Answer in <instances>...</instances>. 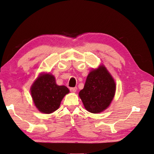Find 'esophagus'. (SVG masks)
Here are the masks:
<instances>
[{
    "instance_id": "esophagus-1",
    "label": "esophagus",
    "mask_w": 154,
    "mask_h": 154,
    "mask_svg": "<svg viewBox=\"0 0 154 154\" xmlns=\"http://www.w3.org/2000/svg\"><path fill=\"white\" fill-rule=\"evenodd\" d=\"M77 90V87H74V88H70V91L72 93H75Z\"/></svg>"
}]
</instances>
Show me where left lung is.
I'll use <instances>...</instances> for the list:
<instances>
[{"label":"left lung","instance_id":"1","mask_svg":"<svg viewBox=\"0 0 154 154\" xmlns=\"http://www.w3.org/2000/svg\"><path fill=\"white\" fill-rule=\"evenodd\" d=\"M116 83L106 67L101 65L90 72L79 93L86 110L94 114L106 110L113 100Z\"/></svg>","mask_w":154,"mask_h":154}]
</instances>
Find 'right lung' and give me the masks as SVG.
I'll list each match as a JSON object with an SVG mask.
<instances>
[{"label":"right lung","mask_w":154,"mask_h":154,"mask_svg":"<svg viewBox=\"0 0 154 154\" xmlns=\"http://www.w3.org/2000/svg\"><path fill=\"white\" fill-rule=\"evenodd\" d=\"M30 91L35 106L44 114L56 111L64 97L69 92L66 86L57 85L55 77L49 73L41 74L32 85Z\"/></svg>","instance_id":"right-lung-1"}]
</instances>
